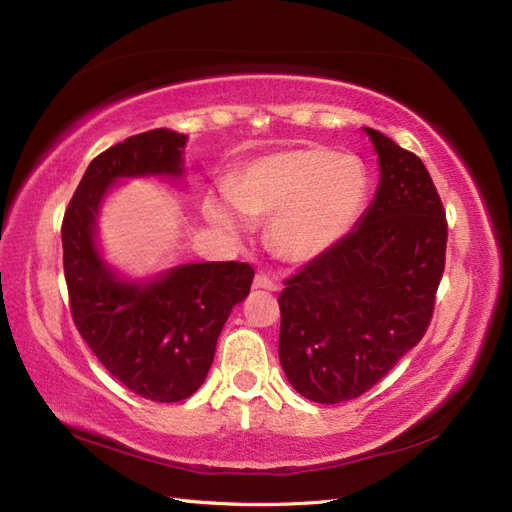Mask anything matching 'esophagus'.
Segmentation results:
<instances>
[{"label":"esophagus","mask_w":512,"mask_h":512,"mask_svg":"<svg viewBox=\"0 0 512 512\" xmlns=\"http://www.w3.org/2000/svg\"><path fill=\"white\" fill-rule=\"evenodd\" d=\"M253 287H255V290H268V292H279L281 290V285L277 281L270 279V277H264V274H257L255 281H253Z\"/></svg>","instance_id":"34e87169"}]
</instances>
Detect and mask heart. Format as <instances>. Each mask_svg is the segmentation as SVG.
Instances as JSON below:
<instances>
[{
	"mask_svg": "<svg viewBox=\"0 0 512 512\" xmlns=\"http://www.w3.org/2000/svg\"><path fill=\"white\" fill-rule=\"evenodd\" d=\"M227 194L242 214L270 218L268 242L279 257L307 264L344 238L359 218L368 179L355 157L326 147L279 151L246 164ZM225 196H209L205 214L238 231L240 218Z\"/></svg>",
	"mask_w": 512,
	"mask_h": 512,
	"instance_id": "obj_1",
	"label": "heart"
}]
</instances>
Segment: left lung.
I'll use <instances>...</instances> for the list:
<instances>
[{
	"instance_id": "left-lung-1",
	"label": "left lung",
	"mask_w": 512,
	"mask_h": 512,
	"mask_svg": "<svg viewBox=\"0 0 512 512\" xmlns=\"http://www.w3.org/2000/svg\"><path fill=\"white\" fill-rule=\"evenodd\" d=\"M365 131L381 164L374 203L279 294L285 376L320 404L359 398L419 344L445 268L448 220L424 162Z\"/></svg>"
}]
</instances>
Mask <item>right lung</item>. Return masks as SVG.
<instances>
[{"label":"right lung","instance_id":"1","mask_svg":"<svg viewBox=\"0 0 512 512\" xmlns=\"http://www.w3.org/2000/svg\"><path fill=\"white\" fill-rule=\"evenodd\" d=\"M186 136L151 129L99 153L62 220V264L71 316L116 381L153 402H179L199 389L231 309L251 292L253 266L186 264L147 285L125 283L95 246V216L119 177L181 175Z\"/></svg>","mask_w":512,"mask_h":512}]
</instances>
